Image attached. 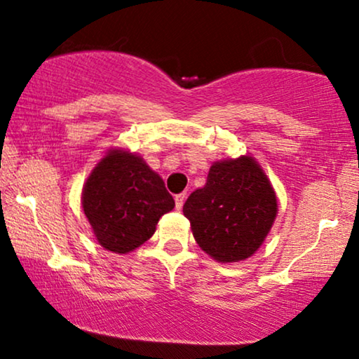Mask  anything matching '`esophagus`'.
<instances>
[{
	"label": "esophagus",
	"instance_id": "obj_1",
	"mask_svg": "<svg viewBox=\"0 0 359 359\" xmlns=\"http://www.w3.org/2000/svg\"><path fill=\"white\" fill-rule=\"evenodd\" d=\"M184 199H186V193H181V194H178V196H175L176 209L181 210V208H183V204H184Z\"/></svg>",
	"mask_w": 359,
	"mask_h": 359
}]
</instances>
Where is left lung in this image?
Returning a JSON list of instances; mask_svg holds the SVG:
<instances>
[{"instance_id":"left-lung-1","label":"left lung","mask_w":359,"mask_h":359,"mask_svg":"<svg viewBox=\"0 0 359 359\" xmlns=\"http://www.w3.org/2000/svg\"><path fill=\"white\" fill-rule=\"evenodd\" d=\"M196 242L220 263L252 257L266 238L278 214L268 176L253 156L215 161L208 181L183 205Z\"/></svg>"}]
</instances>
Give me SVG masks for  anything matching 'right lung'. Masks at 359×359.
<instances>
[{
	"mask_svg": "<svg viewBox=\"0 0 359 359\" xmlns=\"http://www.w3.org/2000/svg\"><path fill=\"white\" fill-rule=\"evenodd\" d=\"M81 205L97 243L126 255L155 233L160 217L175 208V201L142 156L114 149L88 176Z\"/></svg>",
	"mask_w": 359,
	"mask_h": 359,
	"instance_id": "right-lung-1",
	"label": "right lung"
}]
</instances>
